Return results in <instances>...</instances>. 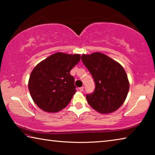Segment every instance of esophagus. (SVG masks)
<instances>
[{"label":"esophagus","mask_w":155,"mask_h":155,"mask_svg":"<svg viewBox=\"0 0 155 155\" xmlns=\"http://www.w3.org/2000/svg\"><path fill=\"white\" fill-rule=\"evenodd\" d=\"M79 90H80V91H83L84 90V87H79Z\"/></svg>","instance_id":"esophagus-1"}]
</instances>
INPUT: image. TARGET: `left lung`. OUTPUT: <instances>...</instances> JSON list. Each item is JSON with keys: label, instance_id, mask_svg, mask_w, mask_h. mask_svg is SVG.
I'll list each match as a JSON object with an SVG mask.
<instances>
[{"label": "left lung", "instance_id": "8db88e82", "mask_svg": "<svg viewBox=\"0 0 155 155\" xmlns=\"http://www.w3.org/2000/svg\"><path fill=\"white\" fill-rule=\"evenodd\" d=\"M81 59L96 83L94 92L86 96L88 104L102 114L116 111L124 103L129 90V81L124 68L99 52L83 54Z\"/></svg>", "mask_w": 155, "mask_h": 155}]
</instances>
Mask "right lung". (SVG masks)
Wrapping results in <instances>:
<instances>
[{
	"mask_svg": "<svg viewBox=\"0 0 155 155\" xmlns=\"http://www.w3.org/2000/svg\"><path fill=\"white\" fill-rule=\"evenodd\" d=\"M81 59L79 54L56 52L33 68L28 80L30 94L39 108L48 113L64 109L75 94L74 78L70 72Z\"/></svg>",
	"mask_w": 155,
	"mask_h": 155,
	"instance_id": "add662e5",
	"label": "right lung"
}]
</instances>
